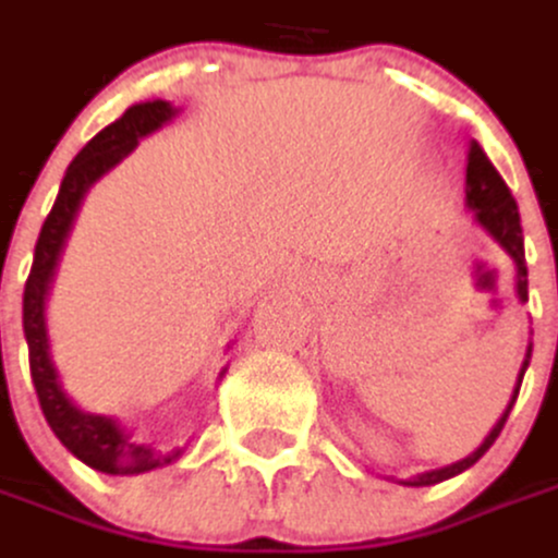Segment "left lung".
<instances>
[{
  "label": "left lung",
  "mask_w": 558,
  "mask_h": 558,
  "mask_svg": "<svg viewBox=\"0 0 558 558\" xmlns=\"http://www.w3.org/2000/svg\"><path fill=\"white\" fill-rule=\"evenodd\" d=\"M465 204H469V210H472L475 223L482 226L484 232H487V235H490V239H494V242H497V245L504 247L506 254L512 257V264H515V291H519V301L525 304L527 267H525L522 220H519V204H515V198H512L509 185L504 183V177L497 173V167L487 161L484 148L475 140L469 142V163H465ZM527 360H531V344H527L525 363H522V373H519V381H515V391H512V400H509L506 413L497 418V425L490 428V435L482 440V447H478L475 453H469L465 460L453 462V465L422 472V475H416V478H410V482H400V484H407V487H428V484L447 482V478L460 475V472H465L469 465H475V462L482 460L484 453L490 450V444L500 438V432H504L506 416H509V410H512V403H515V397H519V388H522Z\"/></svg>",
  "instance_id": "left-lung-1"
}]
</instances>
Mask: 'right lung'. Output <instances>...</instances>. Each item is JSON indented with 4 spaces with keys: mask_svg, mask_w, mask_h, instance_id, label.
I'll list each match as a JSON object with an SVG mask.
<instances>
[{
    "mask_svg": "<svg viewBox=\"0 0 558 558\" xmlns=\"http://www.w3.org/2000/svg\"><path fill=\"white\" fill-rule=\"evenodd\" d=\"M177 114H180V108H173L163 98L140 101V105L126 108L123 118L114 120L111 126H105L98 136H93L83 145V151L68 167L52 210H49L46 223L39 229L31 276H27V286H24V338H27V351H31L33 388H36V397H39L43 416L54 432V438L61 440L76 460L86 462L96 472H105V475L151 472L158 465L180 460V450L161 453L151 444H140V440H133V432H126L118 418L86 413L68 397V391L61 388L52 354H49L46 298H49L54 267L61 260V251H64V242L71 235V226H74L76 210L86 198V192L111 167H118L140 145V140H145L155 130H161L163 123L173 120Z\"/></svg>",
    "mask_w": 558,
    "mask_h": 558,
    "instance_id": "obj_1",
    "label": "right lung"
}]
</instances>
